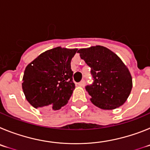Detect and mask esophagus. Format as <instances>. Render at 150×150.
Returning <instances> with one entry per match:
<instances>
[{
  "mask_svg": "<svg viewBox=\"0 0 150 150\" xmlns=\"http://www.w3.org/2000/svg\"><path fill=\"white\" fill-rule=\"evenodd\" d=\"M80 87H84V85H85V81H81V82H79V83H78Z\"/></svg>",
  "mask_w": 150,
  "mask_h": 150,
  "instance_id": "obj_1",
  "label": "esophagus"
}]
</instances>
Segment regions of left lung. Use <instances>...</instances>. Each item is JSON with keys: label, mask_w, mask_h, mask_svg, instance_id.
Wrapping results in <instances>:
<instances>
[{"label": "left lung", "mask_w": 150, "mask_h": 150, "mask_svg": "<svg viewBox=\"0 0 150 150\" xmlns=\"http://www.w3.org/2000/svg\"><path fill=\"white\" fill-rule=\"evenodd\" d=\"M78 52L91 68L94 82L86 90L92 103L103 110L122 106L132 89V75L125 63L114 52L101 45L81 48Z\"/></svg>", "instance_id": "obj_1"}]
</instances>
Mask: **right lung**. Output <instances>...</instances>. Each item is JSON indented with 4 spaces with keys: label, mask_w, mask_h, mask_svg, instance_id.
<instances>
[{
    "label": "right lung",
    "mask_w": 150,
    "mask_h": 150,
    "mask_svg": "<svg viewBox=\"0 0 150 150\" xmlns=\"http://www.w3.org/2000/svg\"><path fill=\"white\" fill-rule=\"evenodd\" d=\"M77 50L57 47L42 53L27 66L22 90L33 107L56 110L68 103L75 88L71 60Z\"/></svg>",
    "instance_id": "add662e5"
}]
</instances>
